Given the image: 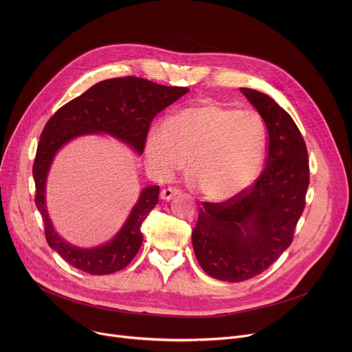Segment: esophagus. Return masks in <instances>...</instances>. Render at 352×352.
I'll list each match as a JSON object with an SVG mask.
<instances>
[{"mask_svg": "<svg viewBox=\"0 0 352 352\" xmlns=\"http://www.w3.org/2000/svg\"><path fill=\"white\" fill-rule=\"evenodd\" d=\"M179 193H181V189H178V188H164L160 192V197L164 199V200H170V199H173L174 196H177Z\"/></svg>", "mask_w": 352, "mask_h": 352, "instance_id": "obj_1", "label": "esophagus"}]
</instances>
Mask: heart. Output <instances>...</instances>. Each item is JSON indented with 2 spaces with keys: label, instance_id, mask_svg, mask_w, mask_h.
Returning a JSON list of instances; mask_svg holds the SVG:
<instances>
[{
  "label": "heart",
  "instance_id": "b5f03b06",
  "mask_svg": "<svg viewBox=\"0 0 352 352\" xmlns=\"http://www.w3.org/2000/svg\"><path fill=\"white\" fill-rule=\"evenodd\" d=\"M266 146L259 114L205 102L148 131L146 163L153 174L168 178L192 159L190 171L200 193L212 202H224L256 179Z\"/></svg>",
  "mask_w": 352,
  "mask_h": 352
}]
</instances>
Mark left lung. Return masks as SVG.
Segmentation results:
<instances>
[{"instance_id": "left-lung-1", "label": "left lung", "mask_w": 352, "mask_h": 352, "mask_svg": "<svg viewBox=\"0 0 352 352\" xmlns=\"http://www.w3.org/2000/svg\"><path fill=\"white\" fill-rule=\"evenodd\" d=\"M239 90L267 128L266 167L235 197L204 202L192 232L200 267L228 283L263 273L291 245L309 185L307 144L291 116L265 93Z\"/></svg>"}]
</instances>
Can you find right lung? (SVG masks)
I'll use <instances>...</instances> for the list:
<instances>
[{"mask_svg": "<svg viewBox=\"0 0 352 352\" xmlns=\"http://www.w3.org/2000/svg\"><path fill=\"white\" fill-rule=\"evenodd\" d=\"M188 90V87L157 85L135 76L107 79L71 100L45 124L33 163L34 202L44 221L47 243L71 266L96 276L111 274L128 266L142 245L140 227L159 202L160 186L142 189L125 224L111 241L96 248H79L61 238L48 217L45 182L57 152L78 136L106 133L142 155L153 118Z\"/></svg>", "mask_w": 352, "mask_h": 352, "instance_id": "1", "label": "right lung"}]
</instances>
